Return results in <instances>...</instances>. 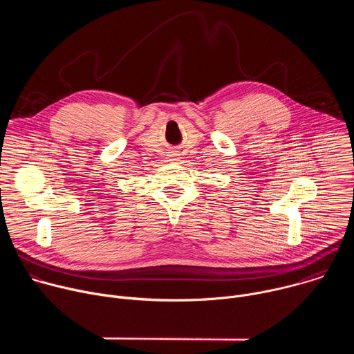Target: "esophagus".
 <instances>
[{"mask_svg":"<svg viewBox=\"0 0 354 354\" xmlns=\"http://www.w3.org/2000/svg\"><path fill=\"white\" fill-rule=\"evenodd\" d=\"M169 160H171V161H175V160H178V154L175 153V151H172V153L169 154Z\"/></svg>","mask_w":354,"mask_h":354,"instance_id":"1","label":"esophagus"}]
</instances>
